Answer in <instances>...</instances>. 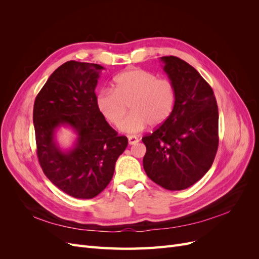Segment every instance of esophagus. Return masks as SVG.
I'll use <instances>...</instances> for the list:
<instances>
[{
    "label": "esophagus",
    "instance_id": "1",
    "mask_svg": "<svg viewBox=\"0 0 259 259\" xmlns=\"http://www.w3.org/2000/svg\"><path fill=\"white\" fill-rule=\"evenodd\" d=\"M127 138H128V144L130 145H135L139 142V138L135 135H130V136H127Z\"/></svg>",
    "mask_w": 259,
    "mask_h": 259
}]
</instances>
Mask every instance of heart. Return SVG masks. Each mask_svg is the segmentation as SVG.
I'll return each instance as SVG.
<instances>
[{
	"mask_svg": "<svg viewBox=\"0 0 259 259\" xmlns=\"http://www.w3.org/2000/svg\"><path fill=\"white\" fill-rule=\"evenodd\" d=\"M175 86L168 79L143 69H131L116 75L113 90H101L96 97L99 112L108 122L119 126L130 104L132 112L121 124L128 134L143 131L150 123L158 126L165 122L174 110Z\"/></svg>",
	"mask_w": 259,
	"mask_h": 259,
	"instance_id": "1",
	"label": "heart"
}]
</instances>
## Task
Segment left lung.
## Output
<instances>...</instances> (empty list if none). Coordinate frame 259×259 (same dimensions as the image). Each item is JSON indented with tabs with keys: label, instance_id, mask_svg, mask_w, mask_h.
<instances>
[{
	"label": "left lung",
	"instance_id": "1",
	"mask_svg": "<svg viewBox=\"0 0 259 259\" xmlns=\"http://www.w3.org/2000/svg\"><path fill=\"white\" fill-rule=\"evenodd\" d=\"M163 70L176 90L168 119L143 137L144 168L152 182L176 191L191 187L206 174L218 148V108L214 92L185 60L161 57Z\"/></svg>",
	"mask_w": 259,
	"mask_h": 259
}]
</instances>
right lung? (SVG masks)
Instances as JSON below:
<instances>
[{"label":"right lung","instance_id":"1","mask_svg":"<svg viewBox=\"0 0 259 259\" xmlns=\"http://www.w3.org/2000/svg\"><path fill=\"white\" fill-rule=\"evenodd\" d=\"M103 69L97 64L67 61L52 73L34 101L40 165L55 186L76 199H93L105 189L128 144L96 106L95 89ZM60 126H70L78 136L69 151H61L54 140Z\"/></svg>","mask_w":259,"mask_h":259}]
</instances>
